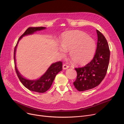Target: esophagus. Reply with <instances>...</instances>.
Listing matches in <instances>:
<instances>
[{
  "mask_svg": "<svg viewBox=\"0 0 124 124\" xmlns=\"http://www.w3.org/2000/svg\"><path fill=\"white\" fill-rule=\"evenodd\" d=\"M69 68V66H68L66 64H63V69H66Z\"/></svg>",
  "mask_w": 124,
  "mask_h": 124,
  "instance_id": "obj_1",
  "label": "esophagus"
}]
</instances>
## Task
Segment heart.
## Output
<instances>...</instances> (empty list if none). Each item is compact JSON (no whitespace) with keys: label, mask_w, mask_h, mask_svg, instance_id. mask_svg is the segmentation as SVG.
Wrapping results in <instances>:
<instances>
[{"label":"heart","mask_w":124,"mask_h":124,"mask_svg":"<svg viewBox=\"0 0 124 124\" xmlns=\"http://www.w3.org/2000/svg\"><path fill=\"white\" fill-rule=\"evenodd\" d=\"M61 48L69 51L71 60L76 64L88 63L93 58L95 51V43L93 39L79 31H70L64 34L60 42ZM61 55H64L62 50Z\"/></svg>","instance_id":"heart-1"}]
</instances>
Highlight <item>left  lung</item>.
Instances as JSON below:
<instances>
[{"label": "left lung", "mask_w": 124, "mask_h": 124, "mask_svg": "<svg viewBox=\"0 0 124 124\" xmlns=\"http://www.w3.org/2000/svg\"><path fill=\"white\" fill-rule=\"evenodd\" d=\"M96 32L98 39L93 58L85 66L75 68L77 78L73 84L79 92L98 86L107 72L110 56L108 44L101 32L97 30Z\"/></svg>", "instance_id": "obj_1"}]
</instances>
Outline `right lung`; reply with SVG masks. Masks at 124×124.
Listing matches in <instances>:
<instances>
[{
    "mask_svg": "<svg viewBox=\"0 0 124 124\" xmlns=\"http://www.w3.org/2000/svg\"><path fill=\"white\" fill-rule=\"evenodd\" d=\"M45 27H30L25 31L24 33L19 37L14 50V60L15 64V69L18 78L23 85L28 89L32 92L39 93H44L47 91L52 85L56 75L62 70V62L61 61L53 63L48 69L45 73L40 78L35 80H30L24 78L19 73L16 65V51L18 41L23 37L32 34L38 31L45 29Z\"/></svg>",
    "mask_w": 124,
    "mask_h": 124,
    "instance_id": "add662e5",
    "label": "right lung"
}]
</instances>
